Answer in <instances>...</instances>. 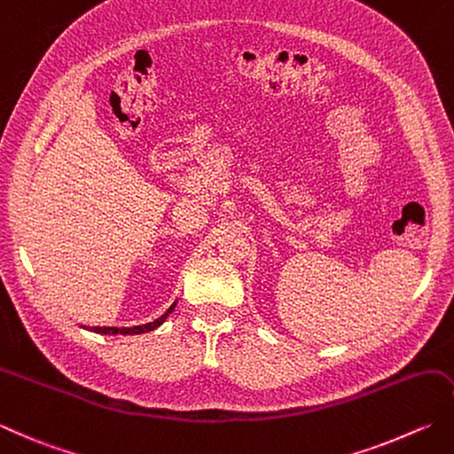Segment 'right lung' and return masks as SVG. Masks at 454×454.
<instances>
[{"label":"right lung","mask_w":454,"mask_h":454,"mask_svg":"<svg viewBox=\"0 0 454 454\" xmlns=\"http://www.w3.org/2000/svg\"><path fill=\"white\" fill-rule=\"evenodd\" d=\"M176 303H173L171 307L167 309V313L161 315L153 323H147V325H141V326H131V328H118V326H92L88 328V331L98 333V334H141V333H149V331H155L157 326H161L165 323V318L173 313Z\"/></svg>","instance_id":"1"}]
</instances>
